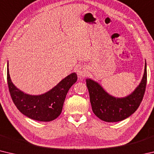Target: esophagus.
Returning a JSON list of instances; mask_svg holds the SVG:
<instances>
[{
	"label": "esophagus",
	"mask_w": 154,
	"mask_h": 154,
	"mask_svg": "<svg viewBox=\"0 0 154 154\" xmlns=\"http://www.w3.org/2000/svg\"><path fill=\"white\" fill-rule=\"evenodd\" d=\"M77 73L79 77H84L88 73L86 68L83 66H81L77 69Z\"/></svg>",
	"instance_id": "1"
}]
</instances>
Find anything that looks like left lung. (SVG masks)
<instances>
[{"mask_svg": "<svg viewBox=\"0 0 154 154\" xmlns=\"http://www.w3.org/2000/svg\"><path fill=\"white\" fill-rule=\"evenodd\" d=\"M147 84V64L139 85L130 94L118 98L111 96L98 82L86 79L92 111L96 116L106 122H119L128 118L139 108Z\"/></svg>", "mask_w": 154, "mask_h": 154, "instance_id": "8db88e82", "label": "left lung"}]
</instances>
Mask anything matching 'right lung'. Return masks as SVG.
Here are the masks:
<instances>
[{
    "label": "right lung",
    "instance_id": "1",
    "mask_svg": "<svg viewBox=\"0 0 154 154\" xmlns=\"http://www.w3.org/2000/svg\"><path fill=\"white\" fill-rule=\"evenodd\" d=\"M77 80V74L72 72L48 92L30 95L18 89L13 83L7 63V83L12 100L21 113L34 120L50 122L58 118L61 114L68 92Z\"/></svg>",
    "mask_w": 154,
    "mask_h": 154
}]
</instances>
